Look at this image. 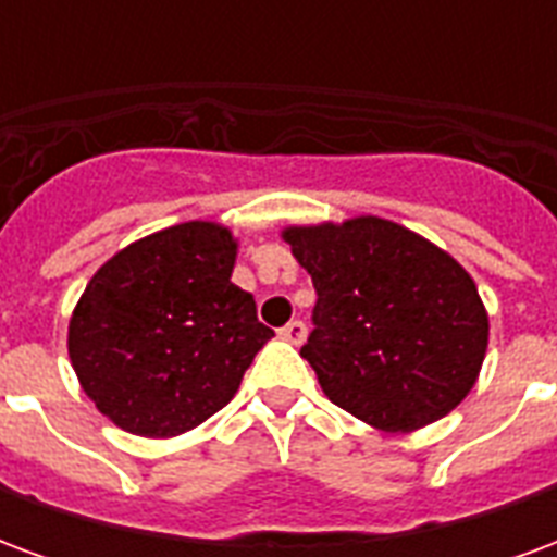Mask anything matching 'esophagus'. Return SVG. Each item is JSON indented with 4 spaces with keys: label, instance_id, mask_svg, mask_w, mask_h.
Wrapping results in <instances>:
<instances>
[{
    "label": "esophagus",
    "instance_id": "esophagus-1",
    "mask_svg": "<svg viewBox=\"0 0 557 557\" xmlns=\"http://www.w3.org/2000/svg\"><path fill=\"white\" fill-rule=\"evenodd\" d=\"M280 337L286 339V343H295V346H301L304 339H307V325H304L301 319H292L289 325L280 327Z\"/></svg>",
    "mask_w": 557,
    "mask_h": 557
}]
</instances>
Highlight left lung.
<instances>
[{"instance_id": "obj_1", "label": "left lung", "mask_w": 557, "mask_h": 557, "mask_svg": "<svg viewBox=\"0 0 557 557\" xmlns=\"http://www.w3.org/2000/svg\"><path fill=\"white\" fill-rule=\"evenodd\" d=\"M315 286L301 358L325 397L363 423L411 432L478 382L490 315L454 256L382 218L283 230Z\"/></svg>"}]
</instances>
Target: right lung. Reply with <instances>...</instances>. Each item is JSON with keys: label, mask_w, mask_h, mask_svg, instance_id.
<instances>
[{"label": "right lung", "mask_w": 557, "mask_h": 557, "mask_svg": "<svg viewBox=\"0 0 557 557\" xmlns=\"http://www.w3.org/2000/svg\"><path fill=\"white\" fill-rule=\"evenodd\" d=\"M238 242L211 220L146 235L103 262L79 295L67 355L115 426L172 438L220 411L274 331L232 283Z\"/></svg>", "instance_id": "add662e5"}]
</instances>
